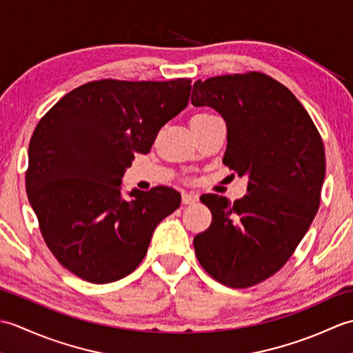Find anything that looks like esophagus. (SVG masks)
<instances>
[{"instance_id": "esophagus-1", "label": "esophagus", "mask_w": 353, "mask_h": 353, "mask_svg": "<svg viewBox=\"0 0 353 353\" xmlns=\"http://www.w3.org/2000/svg\"><path fill=\"white\" fill-rule=\"evenodd\" d=\"M197 200H199V196H196V194H191V192L182 194V201L185 205H192V203H196Z\"/></svg>"}]
</instances>
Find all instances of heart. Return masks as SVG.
Masks as SVG:
<instances>
[{"mask_svg":"<svg viewBox=\"0 0 353 353\" xmlns=\"http://www.w3.org/2000/svg\"><path fill=\"white\" fill-rule=\"evenodd\" d=\"M211 114H197L196 117H209Z\"/></svg>","mask_w":353,"mask_h":353,"instance_id":"obj_1","label":"heart"}]
</instances>
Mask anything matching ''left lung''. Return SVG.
Wrapping results in <instances>:
<instances>
[{"mask_svg": "<svg viewBox=\"0 0 353 353\" xmlns=\"http://www.w3.org/2000/svg\"><path fill=\"white\" fill-rule=\"evenodd\" d=\"M191 101L224 118L223 163L249 177L247 194L234 203L216 194L200 197L212 223L194 238L196 256L226 287H253L287 264L317 214L323 141L302 103L267 74L197 80Z\"/></svg>", "mask_w": 353, "mask_h": 353, "instance_id": "obj_1", "label": "left lung"}]
</instances>
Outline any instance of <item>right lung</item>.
Returning <instances> with one entry per match:
<instances>
[{
	"label": "right lung",
	"mask_w": 353,
	"mask_h": 353,
	"mask_svg": "<svg viewBox=\"0 0 353 353\" xmlns=\"http://www.w3.org/2000/svg\"><path fill=\"white\" fill-rule=\"evenodd\" d=\"M191 80L89 81L62 97L30 139L27 196L48 249L91 283L130 274L157 224L181 206L168 186L121 194L134 153L188 104Z\"/></svg>",
	"instance_id": "1"
}]
</instances>
